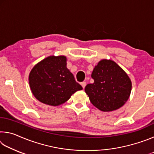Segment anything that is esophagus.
I'll use <instances>...</instances> for the list:
<instances>
[{
	"label": "esophagus",
	"instance_id": "1",
	"mask_svg": "<svg viewBox=\"0 0 154 154\" xmlns=\"http://www.w3.org/2000/svg\"><path fill=\"white\" fill-rule=\"evenodd\" d=\"M81 85H82V86L83 87V89H84L85 87V85H86V82H83L81 83Z\"/></svg>",
	"mask_w": 154,
	"mask_h": 154
}]
</instances>
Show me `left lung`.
Here are the masks:
<instances>
[{
  "label": "left lung",
  "mask_w": 154,
  "mask_h": 154,
  "mask_svg": "<svg viewBox=\"0 0 154 154\" xmlns=\"http://www.w3.org/2000/svg\"><path fill=\"white\" fill-rule=\"evenodd\" d=\"M94 80L85 88L90 102L103 111L116 110L123 106L131 92L132 83L128 75L112 60H103L93 70Z\"/></svg>",
  "instance_id": "obj_1"
}]
</instances>
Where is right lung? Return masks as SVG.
Here are the masks:
<instances>
[{"label":"right lung","instance_id":"obj_1","mask_svg":"<svg viewBox=\"0 0 154 154\" xmlns=\"http://www.w3.org/2000/svg\"><path fill=\"white\" fill-rule=\"evenodd\" d=\"M29 84L37 100L52 106L65 103L83 89L66 68L65 56H49L36 64L29 75Z\"/></svg>","mask_w":154,"mask_h":154}]
</instances>
